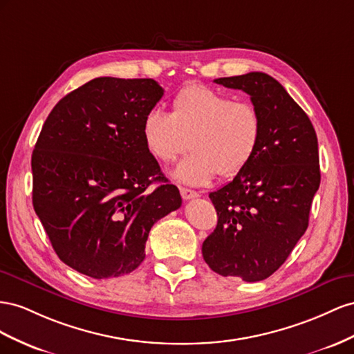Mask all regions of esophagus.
I'll list each match as a JSON object with an SVG mask.
<instances>
[{
    "instance_id": "34e87169",
    "label": "esophagus",
    "mask_w": 354,
    "mask_h": 354,
    "mask_svg": "<svg viewBox=\"0 0 354 354\" xmlns=\"http://www.w3.org/2000/svg\"><path fill=\"white\" fill-rule=\"evenodd\" d=\"M180 196H183L184 200H191V198H196L198 197V193L194 189H189V188H180Z\"/></svg>"
}]
</instances>
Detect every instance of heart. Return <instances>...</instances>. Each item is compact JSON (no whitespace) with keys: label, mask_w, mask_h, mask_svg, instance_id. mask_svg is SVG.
I'll use <instances>...</instances> for the list:
<instances>
[{"label":"heart","mask_w":354,"mask_h":354,"mask_svg":"<svg viewBox=\"0 0 354 354\" xmlns=\"http://www.w3.org/2000/svg\"><path fill=\"white\" fill-rule=\"evenodd\" d=\"M147 149L170 163L188 148L174 175L189 185H205L219 174L233 178L254 158L262 136L258 108L248 100L203 84L183 87L171 100V113L151 109L142 121Z\"/></svg>","instance_id":"1"}]
</instances>
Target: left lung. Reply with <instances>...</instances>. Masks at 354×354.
Returning <instances> with one entry per match:
<instances>
[{"instance_id":"obj_1","label":"left lung","mask_w":354,"mask_h":354,"mask_svg":"<svg viewBox=\"0 0 354 354\" xmlns=\"http://www.w3.org/2000/svg\"><path fill=\"white\" fill-rule=\"evenodd\" d=\"M215 83L250 96L261 114L262 136L250 163L209 194L218 224L201 252L218 274L259 281L280 268L308 227L320 185L317 136L302 108L268 74Z\"/></svg>"}]
</instances>
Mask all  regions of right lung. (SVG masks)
I'll return each mask as SVG.
<instances>
[{"mask_svg": "<svg viewBox=\"0 0 354 354\" xmlns=\"http://www.w3.org/2000/svg\"><path fill=\"white\" fill-rule=\"evenodd\" d=\"M153 78L99 77L48 114L32 153V205L60 261L93 279L132 272L149 230L183 205L142 136ZM160 182L156 190H148Z\"/></svg>", "mask_w": 354, "mask_h": 354, "instance_id": "1", "label": "right lung"}]
</instances>
